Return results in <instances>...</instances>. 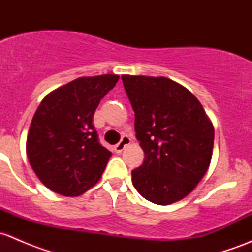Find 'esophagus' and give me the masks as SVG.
<instances>
[{
    "label": "esophagus",
    "instance_id": "1",
    "mask_svg": "<svg viewBox=\"0 0 252 252\" xmlns=\"http://www.w3.org/2000/svg\"><path fill=\"white\" fill-rule=\"evenodd\" d=\"M130 138H129L128 135H124L123 138H122V140L114 146V151H116L117 154H121V152L126 149V146H128V145L130 144Z\"/></svg>",
    "mask_w": 252,
    "mask_h": 252
}]
</instances>
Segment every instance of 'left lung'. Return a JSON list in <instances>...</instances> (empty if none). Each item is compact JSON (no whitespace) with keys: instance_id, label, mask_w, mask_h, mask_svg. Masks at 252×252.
Listing matches in <instances>:
<instances>
[{"instance_id":"left-lung-1","label":"left lung","mask_w":252,"mask_h":252,"mask_svg":"<svg viewBox=\"0 0 252 252\" xmlns=\"http://www.w3.org/2000/svg\"><path fill=\"white\" fill-rule=\"evenodd\" d=\"M135 113L144 163L131 171L139 194L171 205L196 188L210 167L215 129L196 97L164 77L122 75Z\"/></svg>"}]
</instances>
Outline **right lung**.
Segmentation results:
<instances>
[{
    "mask_svg": "<svg viewBox=\"0 0 252 252\" xmlns=\"http://www.w3.org/2000/svg\"><path fill=\"white\" fill-rule=\"evenodd\" d=\"M119 75L78 78L45 96L32 117L27 155L42 184L64 196H79L100 180L111 151L93 124L101 98Z\"/></svg>",
    "mask_w": 252,
    "mask_h": 252,
    "instance_id": "1",
    "label": "right lung"
}]
</instances>
